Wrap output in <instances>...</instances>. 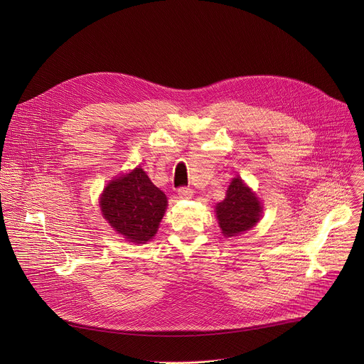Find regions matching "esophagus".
<instances>
[{"label": "esophagus", "mask_w": 364, "mask_h": 364, "mask_svg": "<svg viewBox=\"0 0 364 364\" xmlns=\"http://www.w3.org/2000/svg\"><path fill=\"white\" fill-rule=\"evenodd\" d=\"M177 193H178V196H180L181 198H191L193 194H194L193 188H190V187H180V188L177 190Z\"/></svg>", "instance_id": "1"}]
</instances>
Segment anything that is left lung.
I'll return each mask as SVG.
<instances>
[{
  "instance_id": "1",
  "label": "left lung",
  "mask_w": 364,
  "mask_h": 364,
  "mask_svg": "<svg viewBox=\"0 0 364 364\" xmlns=\"http://www.w3.org/2000/svg\"><path fill=\"white\" fill-rule=\"evenodd\" d=\"M261 203L239 177L233 178L226 198L216 205L219 226L228 237L252 229L261 219Z\"/></svg>"
}]
</instances>
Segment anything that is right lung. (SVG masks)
<instances>
[{
  "instance_id": "right-lung-1",
  "label": "right lung",
  "mask_w": 364,
  "mask_h": 364,
  "mask_svg": "<svg viewBox=\"0 0 364 364\" xmlns=\"http://www.w3.org/2000/svg\"><path fill=\"white\" fill-rule=\"evenodd\" d=\"M99 203L103 218L114 230L129 242L145 243L157 233L166 213L167 197L138 167L111 181Z\"/></svg>"
}]
</instances>
